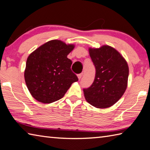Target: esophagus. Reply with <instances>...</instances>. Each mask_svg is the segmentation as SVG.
Returning a JSON list of instances; mask_svg holds the SVG:
<instances>
[{
    "label": "esophagus",
    "mask_w": 150,
    "mask_h": 150,
    "mask_svg": "<svg viewBox=\"0 0 150 150\" xmlns=\"http://www.w3.org/2000/svg\"><path fill=\"white\" fill-rule=\"evenodd\" d=\"M83 73H80V74H79L78 75H77V77H78V79H81V77H83Z\"/></svg>",
    "instance_id": "34e87169"
}]
</instances>
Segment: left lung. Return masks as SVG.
Returning <instances> with one entry per match:
<instances>
[{"label":"left lung","mask_w":150,"mask_h":150,"mask_svg":"<svg viewBox=\"0 0 150 150\" xmlns=\"http://www.w3.org/2000/svg\"><path fill=\"white\" fill-rule=\"evenodd\" d=\"M89 54L96 75L92 85L83 89L84 97L94 107L109 108L115 104L126 91L129 66L121 54L110 46L90 48Z\"/></svg>","instance_id":"left-lung-1"}]
</instances>
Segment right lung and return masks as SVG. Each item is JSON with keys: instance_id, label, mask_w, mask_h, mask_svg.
<instances>
[{"instance_id": "add662e5", "label": "right lung", "mask_w": 150, "mask_h": 150, "mask_svg": "<svg viewBox=\"0 0 150 150\" xmlns=\"http://www.w3.org/2000/svg\"><path fill=\"white\" fill-rule=\"evenodd\" d=\"M75 46L59 40L40 46L27 59L24 77L30 93L44 103L63 98L78 78L71 69L72 61L67 58Z\"/></svg>"}]
</instances>
